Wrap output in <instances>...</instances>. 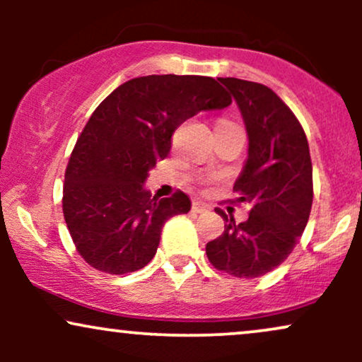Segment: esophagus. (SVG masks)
<instances>
[{
  "instance_id": "obj_1",
  "label": "esophagus",
  "mask_w": 362,
  "mask_h": 362,
  "mask_svg": "<svg viewBox=\"0 0 362 362\" xmlns=\"http://www.w3.org/2000/svg\"><path fill=\"white\" fill-rule=\"evenodd\" d=\"M211 206L206 204V202H201V201H195L192 204V211L194 213H206V211H209Z\"/></svg>"
}]
</instances>
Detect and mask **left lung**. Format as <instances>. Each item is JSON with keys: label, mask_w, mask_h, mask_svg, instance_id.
<instances>
[{"label": "left lung", "mask_w": 362, "mask_h": 362, "mask_svg": "<svg viewBox=\"0 0 362 362\" xmlns=\"http://www.w3.org/2000/svg\"><path fill=\"white\" fill-rule=\"evenodd\" d=\"M242 110L248 160L235 182V202L250 204L243 223L216 209L226 221L219 238L206 245L218 271L252 279L274 271L289 257L308 223L313 167L300 120L269 86L219 78Z\"/></svg>", "instance_id": "1"}]
</instances>
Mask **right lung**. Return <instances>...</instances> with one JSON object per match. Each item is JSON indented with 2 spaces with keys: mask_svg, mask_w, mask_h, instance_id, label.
Listing matches in <instances>:
<instances>
[{
  "mask_svg": "<svg viewBox=\"0 0 362 362\" xmlns=\"http://www.w3.org/2000/svg\"><path fill=\"white\" fill-rule=\"evenodd\" d=\"M230 103L214 78L149 74L122 83L95 109L62 185L66 226L86 264L120 276L151 262L165 221L189 213L190 199L182 190L151 197L148 172L168 156L182 122Z\"/></svg>",
  "mask_w": 362,
  "mask_h": 362,
  "instance_id": "right-lung-1",
  "label": "right lung"
}]
</instances>
